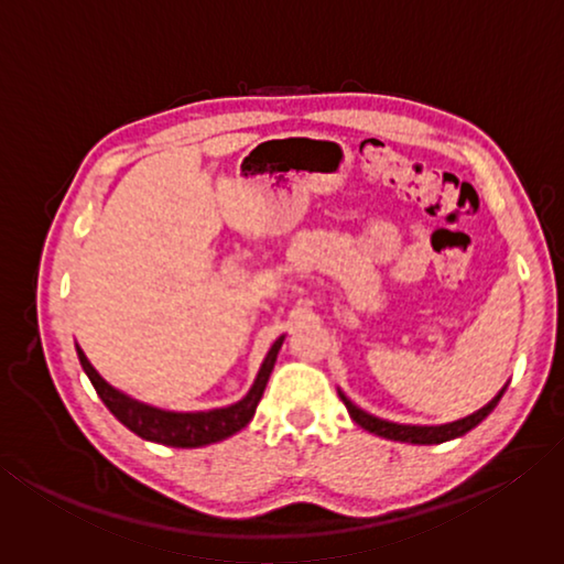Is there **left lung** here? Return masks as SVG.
<instances>
[{"mask_svg":"<svg viewBox=\"0 0 564 564\" xmlns=\"http://www.w3.org/2000/svg\"><path fill=\"white\" fill-rule=\"evenodd\" d=\"M508 388V386H505ZM505 388L500 390L498 395H495L488 405L475 410L473 415L460 417V420H453V423H445V425H403V423H390V420L383 417H376L366 413V410H360L358 405H352L350 400L338 393L343 403H346L350 417L356 420L360 427H366L368 433L380 435V437H388V441H398V443H413V445H437V443H445V441H453V437H460L465 433H470L475 425H480L485 417H488L495 405L500 403V398L505 393Z\"/></svg>","mask_w":564,"mask_h":564,"instance_id":"left-lung-1","label":"left lung"}]
</instances>
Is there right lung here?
Listing matches in <instances>:
<instances>
[{
    "instance_id": "obj_1",
    "label": "right lung",
    "mask_w": 564,
    "mask_h": 564,
    "mask_svg": "<svg viewBox=\"0 0 564 564\" xmlns=\"http://www.w3.org/2000/svg\"><path fill=\"white\" fill-rule=\"evenodd\" d=\"M283 338L273 343L271 350L265 352L261 362L259 376H256L253 386L248 393L238 400V403L228 408H214V410H196V413H174V410H161L154 405L141 403V400L121 393L113 386L104 380L97 368L91 366L89 358L84 356V350L76 346V356L84 368V373L89 376L94 390L101 398V403L111 410V415L129 427L131 433L151 443H161L169 447H204L218 441H226V437L236 435L241 427L251 423L256 413V405L263 398L265 383H269L271 370L275 366V358H279V350L283 346Z\"/></svg>"
}]
</instances>
